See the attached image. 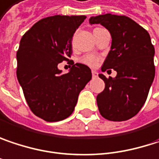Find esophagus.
<instances>
[{
    "instance_id": "obj_1",
    "label": "esophagus",
    "mask_w": 159,
    "mask_h": 159,
    "mask_svg": "<svg viewBox=\"0 0 159 159\" xmlns=\"http://www.w3.org/2000/svg\"><path fill=\"white\" fill-rule=\"evenodd\" d=\"M92 75H93V78H96L98 76V73L96 71H92Z\"/></svg>"
}]
</instances>
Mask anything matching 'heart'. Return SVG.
<instances>
[{
	"mask_svg": "<svg viewBox=\"0 0 159 159\" xmlns=\"http://www.w3.org/2000/svg\"><path fill=\"white\" fill-rule=\"evenodd\" d=\"M98 61H99V58L93 54H86L81 58V62L83 64L89 65V66H95L98 64Z\"/></svg>",
	"mask_w": 159,
	"mask_h": 159,
	"instance_id": "heart-1",
	"label": "heart"
}]
</instances>
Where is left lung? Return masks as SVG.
<instances>
[{"mask_svg": "<svg viewBox=\"0 0 159 159\" xmlns=\"http://www.w3.org/2000/svg\"><path fill=\"white\" fill-rule=\"evenodd\" d=\"M109 31L112 45L102 71L114 69L115 78H107L105 89L96 96L103 117L110 121H125L135 116L144 106L155 77V48L149 34L138 23L125 15L102 14L89 19Z\"/></svg>", "mask_w": 159, "mask_h": 159, "instance_id": "1", "label": "left lung"}]
</instances>
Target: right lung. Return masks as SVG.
<instances>
[{
  "label": "right lung",
  "instance_id": "1",
  "mask_svg": "<svg viewBox=\"0 0 159 159\" xmlns=\"http://www.w3.org/2000/svg\"><path fill=\"white\" fill-rule=\"evenodd\" d=\"M86 16L54 15L34 23L17 51V78L32 112L44 121L64 120L73 112L80 92L92 78L88 66L72 65L62 75L58 65L69 61L72 38Z\"/></svg>",
  "mask_w": 159,
  "mask_h": 159
}]
</instances>
